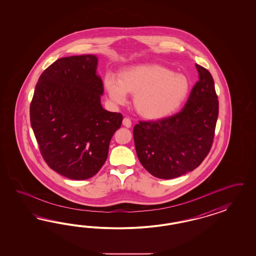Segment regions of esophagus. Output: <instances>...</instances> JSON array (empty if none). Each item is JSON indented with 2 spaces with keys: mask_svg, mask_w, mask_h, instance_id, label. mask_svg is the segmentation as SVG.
<instances>
[{
  "mask_svg": "<svg viewBox=\"0 0 256 256\" xmlns=\"http://www.w3.org/2000/svg\"><path fill=\"white\" fill-rule=\"evenodd\" d=\"M132 120L128 117H124L123 119V124L126 128H130L132 126Z\"/></svg>",
  "mask_w": 256,
  "mask_h": 256,
  "instance_id": "esophagus-1",
  "label": "esophagus"
}]
</instances>
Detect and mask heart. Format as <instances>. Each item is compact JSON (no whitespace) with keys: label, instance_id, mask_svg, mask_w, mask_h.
<instances>
[{"label":"heart","instance_id":"b5f03b06","mask_svg":"<svg viewBox=\"0 0 256 256\" xmlns=\"http://www.w3.org/2000/svg\"><path fill=\"white\" fill-rule=\"evenodd\" d=\"M104 86L110 98L118 105L126 102L128 92L135 93V108L149 119L170 116L182 105L190 91L185 75L158 64L134 66L123 70L120 78L108 73Z\"/></svg>","mask_w":256,"mask_h":256}]
</instances>
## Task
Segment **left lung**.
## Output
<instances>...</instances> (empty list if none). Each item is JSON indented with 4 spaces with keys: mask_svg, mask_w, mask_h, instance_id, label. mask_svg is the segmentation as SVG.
<instances>
[{
    "mask_svg": "<svg viewBox=\"0 0 256 256\" xmlns=\"http://www.w3.org/2000/svg\"><path fill=\"white\" fill-rule=\"evenodd\" d=\"M199 80L178 114L139 121L133 138L140 162L155 178H178L208 155L215 136L218 100L210 71L196 64Z\"/></svg>",
    "mask_w": 256,
    "mask_h": 256,
    "instance_id": "8db88e82",
    "label": "left lung"
}]
</instances>
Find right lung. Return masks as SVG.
I'll use <instances>...</instances> for the list:
<instances>
[{"label":"right lung","instance_id":"add662e5","mask_svg":"<svg viewBox=\"0 0 256 256\" xmlns=\"http://www.w3.org/2000/svg\"><path fill=\"white\" fill-rule=\"evenodd\" d=\"M98 57L60 58L40 75L30 106L40 153L62 176L84 180L106 162L110 142L123 116L102 108Z\"/></svg>","mask_w":256,"mask_h":256}]
</instances>
